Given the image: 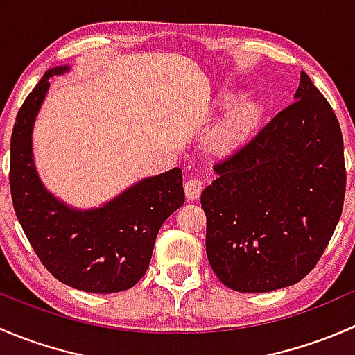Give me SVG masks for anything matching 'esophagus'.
<instances>
[{
	"instance_id": "obj_1",
	"label": "esophagus",
	"mask_w": 355,
	"mask_h": 355,
	"mask_svg": "<svg viewBox=\"0 0 355 355\" xmlns=\"http://www.w3.org/2000/svg\"><path fill=\"white\" fill-rule=\"evenodd\" d=\"M202 180L199 177H191L187 182H185V196H187L189 200H196L202 192Z\"/></svg>"
}]
</instances>
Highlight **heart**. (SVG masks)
<instances>
[{"instance_id": "obj_1", "label": "heart", "mask_w": 355, "mask_h": 355, "mask_svg": "<svg viewBox=\"0 0 355 355\" xmlns=\"http://www.w3.org/2000/svg\"><path fill=\"white\" fill-rule=\"evenodd\" d=\"M234 101V94L221 96V105H230ZM261 114H263V105L254 98L239 99L230 110L228 116L225 118L220 132H218V142L223 148H234L242 141L250 130L257 125Z\"/></svg>"}]
</instances>
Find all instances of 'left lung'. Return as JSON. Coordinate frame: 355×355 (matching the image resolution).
Instances as JSON below:
<instances>
[{
  "instance_id": "obj_1",
  "label": "left lung",
  "mask_w": 355,
  "mask_h": 355,
  "mask_svg": "<svg viewBox=\"0 0 355 355\" xmlns=\"http://www.w3.org/2000/svg\"><path fill=\"white\" fill-rule=\"evenodd\" d=\"M295 101L214 164L200 194L206 254L228 288L271 292L318 264L340 220L345 161L338 120L306 73Z\"/></svg>"
}]
</instances>
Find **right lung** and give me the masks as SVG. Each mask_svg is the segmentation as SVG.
Wrapping results in <instances>:
<instances>
[{
    "label": "right lung",
    "instance_id": "add662e5",
    "mask_svg": "<svg viewBox=\"0 0 355 355\" xmlns=\"http://www.w3.org/2000/svg\"><path fill=\"white\" fill-rule=\"evenodd\" d=\"M44 73L17 114L10 144L15 214L46 270L62 284L92 293L132 288L148 271L161 225L184 204L182 170L144 178L103 207L73 209L46 191L32 157V127L49 89Z\"/></svg>",
    "mask_w": 355,
    "mask_h": 355
}]
</instances>
